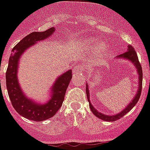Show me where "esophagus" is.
Listing matches in <instances>:
<instances>
[{"label":"esophagus","instance_id":"34e87169","mask_svg":"<svg viewBox=\"0 0 150 150\" xmlns=\"http://www.w3.org/2000/svg\"><path fill=\"white\" fill-rule=\"evenodd\" d=\"M84 71V66L83 65H78V66H75L73 68V75L75 76V75H78L79 74L81 73Z\"/></svg>","mask_w":150,"mask_h":150}]
</instances>
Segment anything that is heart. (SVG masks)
<instances>
[{
  "mask_svg": "<svg viewBox=\"0 0 150 150\" xmlns=\"http://www.w3.org/2000/svg\"><path fill=\"white\" fill-rule=\"evenodd\" d=\"M103 48V45H99V46H98V50H102Z\"/></svg>",
  "mask_w": 150,
  "mask_h": 150,
  "instance_id": "heart-1",
  "label": "heart"
}]
</instances>
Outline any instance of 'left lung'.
<instances>
[{"instance_id": "8db88e82", "label": "left lung", "mask_w": 150, "mask_h": 150, "mask_svg": "<svg viewBox=\"0 0 150 150\" xmlns=\"http://www.w3.org/2000/svg\"><path fill=\"white\" fill-rule=\"evenodd\" d=\"M116 58H122V59H127V60L130 61L131 63L133 64L135 67H136V71L138 73L139 75V86L138 89H137V92H136V96H134V98H132V100L130 102L129 104L127 105V106L123 109V110L120 112L118 114H115V115H105L103 113L98 112L97 109L95 108L93 105H92V103H90V94H89V90H88V84H86V94H87V98L88 101L89 103V106L92 112L96 115V117L99 118L102 120H105V121L108 122H114L117 119H119L120 118H122L123 115H125L127 112H129L131 109L133 108L136 105V103H138L139 99V97H140L141 92H142V67H141V64L139 62L138 56L136 54V51L132 47V46L129 45L128 46L127 52H126L123 54H121L118 55L116 57Z\"/></svg>"}]
</instances>
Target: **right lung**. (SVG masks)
Masks as SVG:
<instances>
[{"mask_svg":"<svg viewBox=\"0 0 150 150\" xmlns=\"http://www.w3.org/2000/svg\"><path fill=\"white\" fill-rule=\"evenodd\" d=\"M54 32V28H51L45 31L29 34L14 46L9 58L6 72V86L9 98L18 114L33 121H45L55 115L62 105L67 88L72 78L71 69L57 78L52 87L50 98L43 104L28 98L21 88L18 78L20 58L28 47L37 41L49 38Z\"/></svg>","mask_w":150,"mask_h":150,"instance_id":"add662e5","label":"right lung"}]
</instances>
